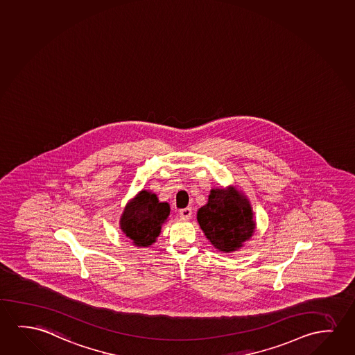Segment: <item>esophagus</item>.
Listing matches in <instances>:
<instances>
[{
    "label": "esophagus",
    "mask_w": 355,
    "mask_h": 355,
    "mask_svg": "<svg viewBox=\"0 0 355 355\" xmlns=\"http://www.w3.org/2000/svg\"><path fill=\"white\" fill-rule=\"evenodd\" d=\"M180 218H183V220H189L191 217V207H185V209L180 210Z\"/></svg>",
    "instance_id": "esophagus-1"
}]
</instances>
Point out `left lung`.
Here are the masks:
<instances>
[{
    "label": "left lung",
    "instance_id": "left-lung-1",
    "mask_svg": "<svg viewBox=\"0 0 355 355\" xmlns=\"http://www.w3.org/2000/svg\"><path fill=\"white\" fill-rule=\"evenodd\" d=\"M198 221L211 244L226 252L242 247L255 228L249 201L234 188L212 189L207 204L198 211Z\"/></svg>",
    "mask_w": 355,
    "mask_h": 355
}]
</instances>
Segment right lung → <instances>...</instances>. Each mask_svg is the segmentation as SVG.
I'll use <instances>...</instances> for the list:
<instances>
[{"mask_svg": "<svg viewBox=\"0 0 355 355\" xmlns=\"http://www.w3.org/2000/svg\"><path fill=\"white\" fill-rule=\"evenodd\" d=\"M170 215V205L157 196L141 191L127 205L121 218V228L138 247H149L157 238L161 225Z\"/></svg>", "mask_w": 355, "mask_h": 355, "instance_id": "right-lung-1", "label": "right lung"}]
</instances>
